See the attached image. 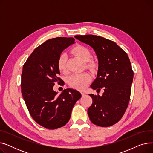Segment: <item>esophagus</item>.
<instances>
[{
	"mask_svg": "<svg viewBox=\"0 0 153 153\" xmlns=\"http://www.w3.org/2000/svg\"><path fill=\"white\" fill-rule=\"evenodd\" d=\"M81 95H82V97H84V96H85L86 95V94L84 92H81Z\"/></svg>",
	"mask_w": 153,
	"mask_h": 153,
	"instance_id": "1",
	"label": "esophagus"
}]
</instances>
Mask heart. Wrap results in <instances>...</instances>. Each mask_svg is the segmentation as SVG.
<instances>
[{
	"mask_svg": "<svg viewBox=\"0 0 153 153\" xmlns=\"http://www.w3.org/2000/svg\"><path fill=\"white\" fill-rule=\"evenodd\" d=\"M71 52L83 61H88L91 57V54L89 50L87 48L82 45H77L74 46L71 50ZM67 56L65 54H61L58 59V68L59 71L64 72L66 69ZM87 66L92 67L93 64L89 62L87 64ZM91 76L87 72L74 74L70 76L68 79V84L74 88V89L82 90L88 85L91 81Z\"/></svg>",
	"mask_w": 153,
	"mask_h": 153,
	"instance_id": "heart-1",
	"label": "heart"
}]
</instances>
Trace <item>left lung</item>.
<instances>
[{"label":"left lung","mask_w":153,"mask_h":153,"mask_svg":"<svg viewBox=\"0 0 153 153\" xmlns=\"http://www.w3.org/2000/svg\"><path fill=\"white\" fill-rule=\"evenodd\" d=\"M79 41L94 48L99 60L97 77L92 89L104 90L102 96L89 94L92 104L87 113L92 123L108 127L124 115L130 99L133 71L126 53L115 42L102 36L76 35Z\"/></svg>","instance_id":"obj_1"}]
</instances>
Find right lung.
Listing matches in <instances>:
<instances>
[{
    "label": "right lung",
    "mask_w": 153,
    "mask_h": 153,
    "mask_svg": "<svg viewBox=\"0 0 153 153\" xmlns=\"http://www.w3.org/2000/svg\"><path fill=\"white\" fill-rule=\"evenodd\" d=\"M73 38L57 37L38 46L23 64L22 94L31 117L49 130L61 128L69 122L72 109L81 97L77 91L67 89L58 95L53 91L58 77V59L61 53L74 43ZM63 83L61 85H63Z\"/></svg>",
    "instance_id": "1"
}]
</instances>
